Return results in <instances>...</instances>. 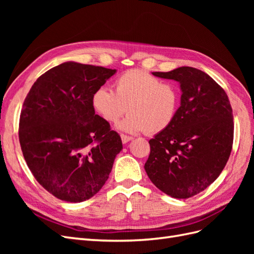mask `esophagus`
<instances>
[{
    "mask_svg": "<svg viewBox=\"0 0 254 254\" xmlns=\"http://www.w3.org/2000/svg\"><path fill=\"white\" fill-rule=\"evenodd\" d=\"M121 139H122V142L124 143V144H126V143H128L129 141H131L133 137H131V136H128V135H126V134H121Z\"/></svg>",
    "mask_w": 254,
    "mask_h": 254,
    "instance_id": "34e87169",
    "label": "esophagus"
}]
</instances>
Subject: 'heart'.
Wrapping results in <instances>:
<instances>
[{
	"label": "heart",
	"mask_w": 254,
	"mask_h": 254,
	"mask_svg": "<svg viewBox=\"0 0 254 254\" xmlns=\"http://www.w3.org/2000/svg\"><path fill=\"white\" fill-rule=\"evenodd\" d=\"M91 103L108 123L118 122L128 107L129 114L117 125L121 131L156 134L174 123L180 106V90L148 72L129 70L115 79L114 91L106 87L95 90Z\"/></svg>",
	"instance_id": "1"
}]
</instances>
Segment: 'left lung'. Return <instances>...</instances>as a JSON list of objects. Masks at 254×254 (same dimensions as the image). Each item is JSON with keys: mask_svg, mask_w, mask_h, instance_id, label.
Listing matches in <instances>:
<instances>
[{"mask_svg": "<svg viewBox=\"0 0 254 254\" xmlns=\"http://www.w3.org/2000/svg\"><path fill=\"white\" fill-rule=\"evenodd\" d=\"M153 76L178 81L180 107L173 124L149 141L144 168L166 195L187 199L218 178L233 144V113L228 95L206 73L190 66Z\"/></svg>", "mask_w": 254, "mask_h": 254, "instance_id": "obj_1", "label": "left lung"}]
</instances>
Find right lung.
Listing matches in <instances>:
<instances>
[{
    "instance_id": "obj_1",
    "label": "right lung",
    "mask_w": 254,
    "mask_h": 254,
    "mask_svg": "<svg viewBox=\"0 0 254 254\" xmlns=\"http://www.w3.org/2000/svg\"><path fill=\"white\" fill-rule=\"evenodd\" d=\"M117 70L66 61L38 78L23 103L19 140L36 180L60 200L81 202L109 178L120 135L91 103Z\"/></svg>"
}]
</instances>
